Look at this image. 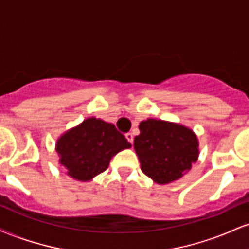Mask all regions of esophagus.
Segmentation results:
<instances>
[{
  "label": "esophagus",
  "instance_id": "1",
  "mask_svg": "<svg viewBox=\"0 0 249 249\" xmlns=\"http://www.w3.org/2000/svg\"><path fill=\"white\" fill-rule=\"evenodd\" d=\"M125 137H126V139H127L128 142H131V144H133V134H132V133L128 132V133L125 134Z\"/></svg>",
  "mask_w": 249,
  "mask_h": 249
}]
</instances>
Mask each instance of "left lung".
<instances>
[{"mask_svg":"<svg viewBox=\"0 0 249 249\" xmlns=\"http://www.w3.org/2000/svg\"><path fill=\"white\" fill-rule=\"evenodd\" d=\"M134 138L142 171L154 182L168 184L191 170L199 156L198 139L190 128L158 119L139 124Z\"/></svg>","mask_w":249,"mask_h":249,"instance_id":"left-lung-1","label":"left lung"}]
</instances>
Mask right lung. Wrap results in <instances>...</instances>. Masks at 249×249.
Segmentation results:
<instances>
[{
    "label": "right lung",
    "instance_id": "add662e5",
    "mask_svg": "<svg viewBox=\"0 0 249 249\" xmlns=\"http://www.w3.org/2000/svg\"><path fill=\"white\" fill-rule=\"evenodd\" d=\"M131 144L116 126L102 119L88 118L58 139L56 151L68 174L88 181L104 172L111 158Z\"/></svg>",
    "mask_w": 249,
    "mask_h": 249
}]
</instances>
